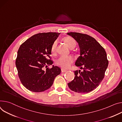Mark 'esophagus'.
<instances>
[{
	"label": "esophagus",
	"mask_w": 122,
	"mask_h": 122,
	"mask_svg": "<svg viewBox=\"0 0 122 122\" xmlns=\"http://www.w3.org/2000/svg\"><path fill=\"white\" fill-rule=\"evenodd\" d=\"M67 71V70H65V69H63V68L61 69V72H66Z\"/></svg>",
	"instance_id": "34e87169"
}]
</instances>
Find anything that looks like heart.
I'll list each match as a JSON object with an SVG mask.
<instances>
[{
    "label": "heart",
    "mask_w": 122,
    "mask_h": 122,
    "mask_svg": "<svg viewBox=\"0 0 122 122\" xmlns=\"http://www.w3.org/2000/svg\"><path fill=\"white\" fill-rule=\"evenodd\" d=\"M64 41L67 45L71 49L74 48L76 45L75 40L71 37L68 36L64 39ZM57 41H55L52 44L51 47V52L52 54H54L56 51V48L57 45ZM74 59L71 56H61L59 57L56 60V64L61 67L67 69L70 67V66L73 62Z\"/></svg>",
    "instance_id": "b5f03b06"
}]
</instances>
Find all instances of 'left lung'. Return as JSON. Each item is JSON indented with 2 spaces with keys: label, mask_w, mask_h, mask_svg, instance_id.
I'll list each match as a JSON object with an SVG mask.
<instances>
[{
  "label": "left lung",
  "mask_w": 122,
  "mask_h": 122,
  "mask_svg": "<svg viewBox=\"0 0 122 122\" xmlns=\"http://www.w3.org/2000/svg\"><path fill=\"white\" fill-rule=\"evenodd\" d=\"M78 43L80 56L75 65L82 70L74 71V79L68 84L70 89L78 93H88L100 85L105 76L108 61L107 53L94 38L78 32H68Z\"/></svg>",
  "instance_id": "left-lung-1"
}]
</instances>
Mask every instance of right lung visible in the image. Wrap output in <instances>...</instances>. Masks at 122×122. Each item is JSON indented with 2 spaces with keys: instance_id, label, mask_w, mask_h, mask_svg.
Masks as SVG:
<instances>
[{
  "instance_id": "obj_1",
  "label": "right lung",
  "mask_w": 122,
  "mask_h": 122,
  "mask_svg": "<svg viewBox=\"0 0 122 122\" xmlns=\"http://www.w3.org/2000/svg\"><path fill=\"white\" fill-rule=\"evenodd\" d=\"M60 33H39L31 36L20 46L15 65L20 80L28 90L36 92L45 91L53 84L55 77L61 73L57 66L45 71L44 67L51 65L49 59L51 47Z\"/></svg>"
}]
</instances>
